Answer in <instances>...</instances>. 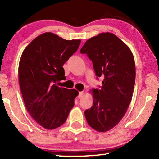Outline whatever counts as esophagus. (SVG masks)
Segmentation results:
<instances>
[{
    "label": "esophagus",
    "mask_w": 159,
    "mask_h": 159,
    "mask_svg": "<svg viewBox=\"0 0 159 159\" xmlns=\"http://www.w3.org/2000/svg\"><path fill=\"white\" fill-rule=\"evenodd\" d=\"M83 92H80L79 95H78V98H83Z\"/></svg>",
    "instance_id": "obj_1"
}]
</instances>
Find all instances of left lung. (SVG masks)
<instances>
[{
  "mask_svg": "<svg viewBox=\"0 0 159 159\" xmlns=\"http://www.w3.org/2000/svg\"><path fill=\"white\" fill-rule=\"evenodd\" d=\"M80 53L93 61L100 89H92L93 103L85 116L98 132L111 130L124 116L130 104L135 82V64L129 47L114 34L107 32L88 39Z\"/></svg>",
  "mask_w": 159,
  "mask_h": 159,
  "instance_id": "obj_1",
  "label": "left lung"
}]
</instances>
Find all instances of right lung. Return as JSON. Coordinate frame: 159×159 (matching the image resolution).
Segmentation results:
<instances>
[{"mask_svg":"<svg viewBox=\"0 0 159 159\" xmlns=\"http://www.w3.org/2000/svg\"><path fill=\"white\" fill-rule=\"evenodd\" d=\"M80 40L66 41L46 32L24 50L19 64V82L29 114L47 130L60 127L74 106L79 92L57 86L64 78V64L76 52Z\"/></svg>","mask_w":159,"mask_h":159,"instance_id":"add662e5","label":"right lung"}]
</instances>
